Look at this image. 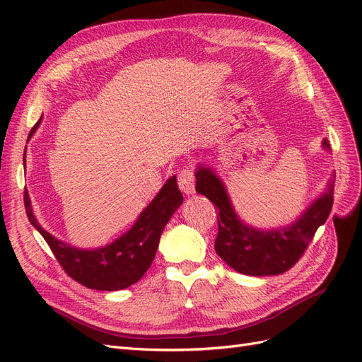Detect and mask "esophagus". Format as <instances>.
Returning <instances> with one entry per match:
<instances>
[{
    "mask_svg": "<svg viewBox=\"0 0 362 362\" xmlns=\"http://www.w3.org/2000/svg\"><path fill=\"white\" fill-rule=\"evenodd\" d=\"M194 181H196V177H194V170L192 169V166H185L180 170L178 185L184 193H187V194L194 193Z\"/></svg>",
    "mask_w": 362,
    "mask_h": 362,
    "instance_id": "1",
    "label": "esophagus"
}]
</instances>
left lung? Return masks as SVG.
<instances>
[{
  "label": "left lung",
  "mask_w": 362,
  "mask_h": 362,
  "mask_svg": "<svg viewBox=\"0 0 362 362\" xmlns=\"http://www.w3.org/2000/svg\"><path fill=\"white\" fill-rule=\"evenodd\" d=\"M325 148H329L327 140ZM196 192L206 196L218 210L214 249L229 267L250 276L281 275L305 254L314 234L329 216L334 204V184L306 210L299 221L275 231H258L238 221L222 181L210 169L196 172Z\"/></svg>",
  "instance_id": "left-lung-1"
}]
</instances>
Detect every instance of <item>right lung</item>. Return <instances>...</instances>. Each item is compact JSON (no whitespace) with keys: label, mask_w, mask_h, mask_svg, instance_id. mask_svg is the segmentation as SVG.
<instances>
[{"label":"right lung","mask_w":362,"mask_h":362,"mask_svg":"<svg viewBox=\"0 0 362 362\" xmlns=\"http://www.w3.org/2000/svg\"><path fill=\"white\" fill-rule=\"evenodd\" d=\"M37 125L39 122L31 128L28 137L33 136ZM181 204L182 194L178 190L177 180L172 177L164 184L156 199L141 211L139 221L127 234L105 247L80 250L54 238L39 225L31 210L28 192L24 190V205L28 221L45 238L62 269L81 286L104 291L127 288L145 275L156 257L164 226Z\"/></svg>","instance_id":"add662e5"}]
</instances>
